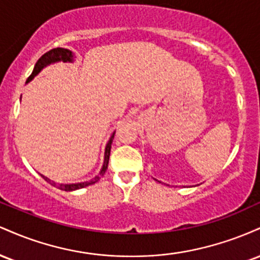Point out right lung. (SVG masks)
Segmentation results:
<instances>
[{"label": "right lung", "mask_w": 260, "mask_h": 260, "mask_svg": "<svg viewBox=\"0 0 260 260\" xmlns=\"http://www.w3.org/2000/svg\"><path fill=\"white\" fill-rule=\"evenodd\" d=\"M72 59H73V53H72V51H70V50L62 49V47H56V49L50 50V51H47L46 53H44V55L38 59V62H37V63H35L34 71H32V73L30 74V76H29V78H28V80H26V83H28L29 80H31L32 78H34V77L37 76V74L40 72L41 70H43L45 66L52 63V62H57V61L72 62ZM113 137H115V133L112 134L111 138H110L109 143H107V145H106V149H105V160H104L103 169H101V171L99 172V175H98L95 178H92L91 181L80 182V183L62 184V183H56V182L49 180V178L45 177V176H43V175H41V176H43L44 180L46 181V182H49L50 184H52V186L57 187V188H59V189H62V190H66V192H71V190H76V189H79V188H84L86 186H90V184H94L95 182L99 181L100 178L103 177L104 175H105V172H106V170H107V166H109L110 150H111V144H112Z\"/></svg>", "instance_id": "right-lung-1"}]
</instances>
